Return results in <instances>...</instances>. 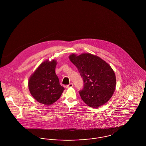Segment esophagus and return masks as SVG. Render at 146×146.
I'll use <instances>...</instances> for the list:
<instances>
[{"mask_svg":"<svg viewBox=\"0 0 146 146\" xmlns=\"http://www.w3.org/2000/svg\"><path fill=\"white\" fill-rule=\"evenodd\" d=\"M73 83H70L69 85H68L66 86V88H72V87H73Z\"/></svg>","mask_w":146,"mask_h":146,"instance_id":"obj_1","label":"esophagus"}]
</instances>
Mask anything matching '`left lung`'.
<instances>
[{
    "label": "left lung",
    "mask_w": 146,
    "mask_h": 146,
    "mask_svg": "<svg viewBox=\"0 0 146 146\" xmlns=\"http://www.w3.org/2000/svg\"><path fill=\"white\" fill-rule=\"evenodd\" d=\"M83 79V88L79 91L84 102L92 108L106 104L115 89L116 78L111 66L101 58L90 54L70 56Z\"/></svg>",
    "instance_id": "8db88e82"
}]
</instances>
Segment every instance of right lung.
<instances>
[{
	"instance_id": "1",
	"label": "right lung",
	"mask_w": 146,
	"mask_h": 146,
	"mask_svg": "<svg viewBox=\"0 0 146 146\" xmlns=\"http://www.w3.org/2000/svg\"><path fill=\"white\" fill-rule=\"evenodd\" d=\"M56 61L48 60L42 63L29 78V90L38 102L50 105L61 96L64 88L62 86L55 70Z\"/></svg>"
}]
</instances>
